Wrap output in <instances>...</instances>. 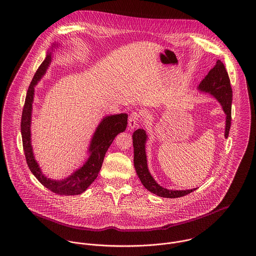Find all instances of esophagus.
<instances>
[{"label":"esophagus","instance_id":"1","mask_svg":"<svg viewBox=\"0 0 256 256\" xmlns=\"http://www.w3.org/2000/svg\"><path fill=\"white\" fill-rule=\"evenodd\" d=\"M140 114L136 112H134L130 114V118H128V128L130 130H132L134 128H136L138 126L140 122Z\"/></svg>","mask_w":256,"mask_h":256}]
</instances>
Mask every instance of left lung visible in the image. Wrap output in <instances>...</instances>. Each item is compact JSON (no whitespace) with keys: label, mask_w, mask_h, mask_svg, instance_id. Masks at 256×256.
<instances>
[{"label":"left lung","mask_w":256,"mask_h":256,"mask_svg":"<svg viewBox=\"0 0 256 256\" xmlns=\"http://www.w3.org/2000/svg\"><path fill=\"white\" fill-rule=\"evenodd\" d=\"M199 90L203 92L210 94L213 96L222 106V108L226 114V126H225V138H228L229 130L231 126V104H232V88L230 85V79L228 73L225 69L224 64L217 60L216 65L208 72L206 77L200 82ZM146 134L142 128L136 130L132 134L134 144V164L136 172L144 186V188L164 198H179L190 194L195 191L191 190H168L160 186L152 177L148 172L146 164Z\"/></svg>","instance_id":"8db88e82"}]
</instances>
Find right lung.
Here are the masks:
<instances>
[{
  "mask_svg": "<svg viewBox=\"0 0 256 256\" xmlns=\"http://www.w3.org/2000/svg\"><path fill=\"white\" fill-rule=\"evenodd\" d=\"M56 46V45H54ZM51 62V52H47L45 60L36 71L27 92L25 104L21 120V134L25 158L32 174L47 189L58 195H78L86 190L98 178L106 150L114 138L126 130L128 126V114H114L106 116L96 128L88 148L90 158L85 164L69 177L63 180H52L43 175L38 162L35 160L31 146V116L34 98V88L45 74Z\"/></svg>",
  "mask_w": 256,
  "mask_h": 256,
  "instance_id": "add662e5",
  "label": "right lung"
}]
</instances>
